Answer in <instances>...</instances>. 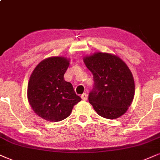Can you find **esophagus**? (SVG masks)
Returning a JSON list of instances; mask_svg holds the SVG:
<instances>
[{
  "instance_id": "34e87169",
  "label": "esophagus",
  "mask_w": 160,
  "mask_h": 160,
  "mask_svg": "<svg viewBox=\"0 0 160 160\" xmlns=\"http://www.w3.org/2000/svg\"><path fill=\"white\" fill-rule=\"evenodd\" d=\"M81 97H82V100H87L88 99V94L85 93V92H84V93L81 96Z\"/></svg>"
}]
</instances>
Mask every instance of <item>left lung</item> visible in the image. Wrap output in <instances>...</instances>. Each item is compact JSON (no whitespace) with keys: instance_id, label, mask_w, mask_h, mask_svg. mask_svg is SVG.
<instances>
[{"instance_id":"1","label":"left lung","mask_w":160,"mask_h":160,"mask_svg":"<svg viewBox=\"0 0 160 160\" xmlns=\"http://www.w3.org/2000/svg\"><path fill=\"white\" fill-rule=\"evenodd\" d=\"M93 76L94 85L88 100L98 115L117 119L126 113L134 97L133 75L119 57L96 52L83 58Z\"/></svg>"}]
</instances>
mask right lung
I'll use <instances>...</instances> for the list:
<instances>
[{
    "instance_id": "obj_1",
    "label": "right lung",
    "mask_w": 160,
    "mask_h": 160,
    "mask_svg": "<svg viewBox=\"0 0 160 160\" xmlns=\"http://www.w3.org/2000/svg\"><path fill=\"white\" fill-rule=\"evenodd\" d=\"M70 61L64 57H50L32 71L27 88L29 104L37 115L49 122H59L70 115L82 98L72 84L64 79Z\"/></svg>"
}]
</instances>
